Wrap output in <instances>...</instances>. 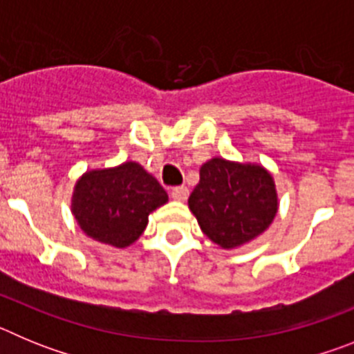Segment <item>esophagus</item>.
<instances>
[{"label": "esophagus", "mask_w": 354, "mask_h": 354, "mask_svg": "<svg viewBox=\"0 0 354 354\" xmlns=\"http://www.w3.org/2000/svg\"><path fill=\"white\" fill-rule=\"evenodd\" d=\"M187 195H189V192H187L186 186H179L171 189V198H174L175 202H186Z\"/></svg>", "instance_id": "1"}]
</instances>
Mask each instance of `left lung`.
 Returning a JSON list of instances; mask_svg holds the SVG:
<instances>
[{"instance_id": "1", "label": "left lung", "mask_w": 354, "mask_h": 354, "mask_svg": "<svg viewBox=\"0 0 354 354\" xmlns=\"http://www.w3.org/2000/svg\"><path fill=\"white\" fill-rule=\"evenodd\" d=\"M187 205L214 245L234 250L270 228L280 200L273 175L262 165L212 158L200 167Z\"/></svg>"}]
</instances>
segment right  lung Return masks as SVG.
<instances>
[{
    "mask_svg": "<svg viewBox=\"0 0 354 354\" xmlns=\"http://www.w3.org/2000/svg\"><path fill=\"white\" fill-rule=\"evenodd\" d=\"M168 202L167 192L136 161L86 170L74 184L71 211L97 243L124 250L138 241L149 214Z\"/></svg>",
    "mask_w": 354,
    "mask_h": 354,
    "instance_id": "add662e5",
    "label": "right lung"
}]
</instances>
